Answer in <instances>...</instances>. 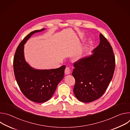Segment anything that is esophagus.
<instances>
[{
	"mask_svg": "<svg viewBox=\"0 0 130 130\" xmlns=\"http://www.w3.org/2000/svg\"><path fill=\"white\" fill-rule=\"evenodd\" d=\"M70 73H71V70H70V68L68 67H66L65 70V75H69V74H70Z\"/></svg>",
	"mask_w": 130,
	"mask_h": 130,
	"instance_id": "esophagus-1",
	"label": "esophagus"
}]
</instances>
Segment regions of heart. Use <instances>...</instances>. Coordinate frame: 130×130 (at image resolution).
<instances>
[{"label": "heart", "instance_id": "heart-1", "mask_svg": "<svg viewBox=\"0 0 130 130\" xmlns=\"http://www.w3.org/2000/svg\"><path fill=\"white\" fill-rule=\"evenodd\" d=\"M83 34H81V36H83ZM80 56H81V55H80V54H77V56H76V59H80Z\"/></svg>", "mask_w": 130, "mask_h": 130}]
</instances>
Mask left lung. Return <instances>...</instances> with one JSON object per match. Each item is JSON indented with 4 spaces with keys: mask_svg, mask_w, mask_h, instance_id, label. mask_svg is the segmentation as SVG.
Returning <instances> with one entry per match:
<instances>
[{
    "mask_svg": "<svg viewBox=\"0 0 130 130\" xmlns=\"http://www.w3.org/2000/svg\"><path fill=\"white\" fill-rule=\"evenodd\" d=\"M99 37V45L92 50V54L73 64L72 75L76 81L73 92L83 102L100 98L113 77L115 58L113 48L101 33Z\"/></svg>",
    "mask_w": 130,
    "mask_h": 130,
    "instance_id": "obj_1",
    "label": "left lung"
}]
</instances>
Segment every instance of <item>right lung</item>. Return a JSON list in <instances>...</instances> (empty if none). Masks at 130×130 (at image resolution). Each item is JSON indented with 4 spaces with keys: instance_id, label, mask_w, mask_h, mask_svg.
I'll use <instances>...</instances> for the list:
<instances>
[{
    "instance_id": "right-lung-1",
    "label": "right lung",
    "mask_w": 130,
    "mask_h": 130,
    "mask_svg": "<svg viewBox=\"0 0 130 130\" xmlns=\"http://www.w3.org/2000/svg\"><path fill=\"white\" fill-rule=\"evenodd\" d=\"M44 30H35L28 34L17 47L13 60L15 77L22 92L30 100L37 103L46 102L51 98L64 77L66 68L63 65L56 69H36L26 61L24 45L33 34Z\"/></svg>"
}]
</instances>
